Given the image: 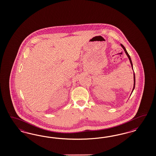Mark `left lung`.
Returning <instances> with one entry per match:
<instances>
[{
	"label": "left lung",
	"instance_id": "left-lung-1",
	"mask_svg": "<svg viewBox=\"0 0 156 156\" xmlns=\"http://www.w3.org/2000/svg\"><path fill=\"white\" fill-rule=\"evenodd\" d=\"M121 46H122V47L123 48V49L124 50V51H125V52L126 53V54L127 55V56H128V58H129V61H130V64H131V66H132V67L133 70V63L132 62V60H131V58H130V55H129V54H128V52H127V51H126V48H125V47H124L123 46L122 44H121ZM133 75H134V86H133V88L132 92V94L133 91V90L134 89V88H135V83H136V79H135V74H134H134H133Z\"/></svg>",
	"mask_w": 156,
	"mask_h": 156
}]
</instances>
